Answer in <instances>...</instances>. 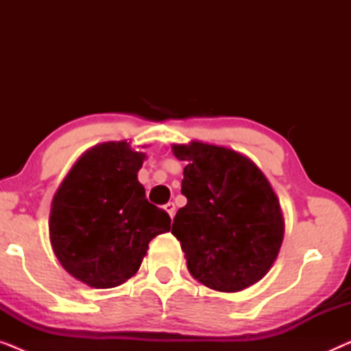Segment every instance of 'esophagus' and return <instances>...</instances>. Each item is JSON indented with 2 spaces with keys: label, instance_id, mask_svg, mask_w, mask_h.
<instances>
[{
  "label": "esophagus",
  "instance_id": "esophagus-1",
  "mask_svg": "<svg viewBox=\"0 0 351 351\" xmlns=\"http://www.w3.org/2000/svg\"><path fill=\"white\" fill-rule=\"evenodd\" d=\"M165 210H166L167 214H169V217L172 219V217H174V214H176V204L174 203L165 204Z\"/></svg>",
  "mask_w": 351,
  "mask_h": 351
}]
</instances>
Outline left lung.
Segmentation results:
<instances>
[{"label": "left lung", "mask_w": 351, "mask_h": 351, "mask_svg": "<svg viewBox=\"0 0 351 351\" xmlns=\"http://www.w3.org/2000/svg\"><path fill=\"white\" fill-rule=\"evenodd\" d=\"M186 161L172 234L186 268L201 285L238 292L267 275L285 238L280 199L251 158L233 148L199 141L172 143Z\"/></svg>", "instance_id": "left-lung-1"}]
</instances>
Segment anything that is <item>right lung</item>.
Segmentation results:
<instances>
[{"mask_svg":"<svg viewBox=\"0 0 351 351\" xmlns=\"http://www.w3.org/2000/svg\"><path fill=\"white\" fill-rule=\"evenodd\" d=\"M145 158L128 141L99 143L76 160L52 198V251L71 276L95 289L136 275L148 243L171 228L169 215L148 203L137 179Z\"/></svg>","mask_w":351,"mask_h":351,"instance_id":"obj_1","label":"right lung"}]
</instances>
